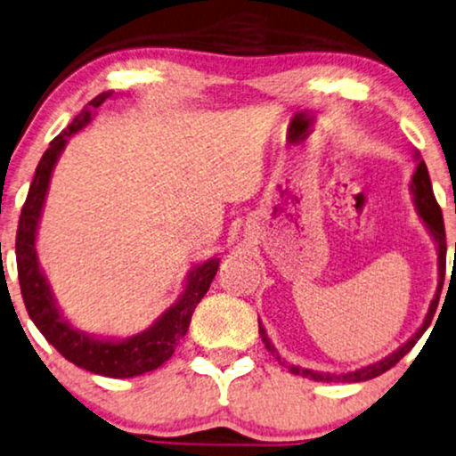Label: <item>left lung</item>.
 <instances>
[{
    "label": "left lung",
    "instance_id": "8db88e82",
    "mask_svg": "<svg viewBox=\"0 0 456 456\" xmlns=\"http://www.w3.org/2000/svg\"><path fill=\"white\" fill-rule=\"evenodd\" d=\"M414 159H417V170H414V175H412L411 191L414 195V206H417V212H419L420 221L425 223V227H428L429 235L436 241L437 271H440V284H437V292H436L434 301H431V305H429V311H428V315H425L423 324H420L419 330L414 332L412 337L408 338L404 345H402V347H397L394 354H389L387 357H383V360L374 362V364L357 368V370L337 374V372H318V370H309V368L288 364L284 357H281L278 351H275L273 345H271L267 332H265L263 324H261V322H258V334H261L265 347H267V351H271V355H273L281 366H286L292 374H301V377L311 379V381H324V383H360V381H368V379L379 377V374L387 372L391 366H395L397 362H400L402 357H404L408 351L414 347V345H417L419 338L423 337V332L429 328L431 318H434V314H436L437 301H440V292H442V284H444V271H446V232H444L442 210H440V206H437V201H436L434 189H431L428 166H425V161L420 159V153L419 151H414Z\"/></svg>",
    "mask_w": 456,
    "mask_h": 456
}]
</instances>
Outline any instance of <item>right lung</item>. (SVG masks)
Segmentation results:
<instances>
[{"mask_svg":"<svg viewBox=\"0 0 456 456\" xmlns=\"http://www.w3.org/2000/svg\"><path fill=\"white\" fill-rule=\"evenodd\" d=\"M111 96L113 92H102L96 99H92L88 107H84L82 113L67 126V130H62L50 142V147L45 149L42 159H39L36 176H33L25 206H22L20 212L19 233H16V267H19L20 292L28 318L33 320V324L39 328V332L44 334L45 341L52 347L59 351L65 360L73 362L75 366L84 368V370L111 379H130L151 372L164 364L166 360H170L178 341L189 330V322H191L195 307L208 292L221 258L215 256L200 265H193L176 303H172L147 330L138 332L134 337H96V334H88L75 328L62 315L54 292L50 288V281L37 261L36 240L39 218H42L44 201L45 195H48L52 170H54L61 153L65 151L69 136L77 134L79 130L86 128L96 115V109Z\"/></svg>","mask_w":456,"mask_h":456,"instance_id":"right-lung-1","label":"right lung"}]
</instances>
